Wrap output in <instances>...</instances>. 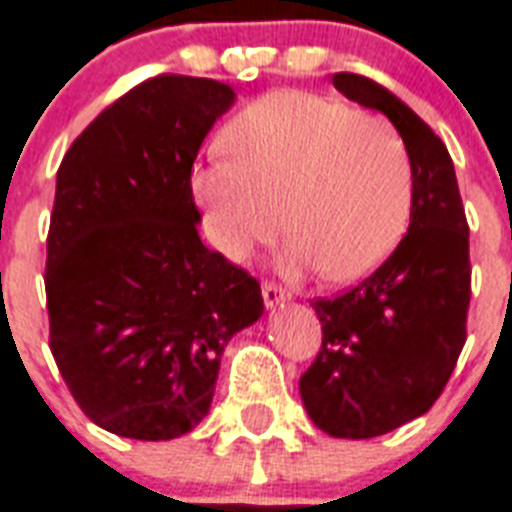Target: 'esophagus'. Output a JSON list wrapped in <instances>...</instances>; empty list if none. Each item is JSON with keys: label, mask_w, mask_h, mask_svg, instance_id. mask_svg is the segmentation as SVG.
Listing matches in <instances>:
<instances>
[{"label": "esophagus", "mask_w": 512, "mask_h": 512, "mask_svg": "<svg viewBox=\"0 0 512 512\" xmlns=\"http://www.w3.org/2000/svg\"><path fill=\"white\" fill-rule=\"evenodd\" d=\"M261 295H264L266 308L282 306V303H285L287 298H290L285 287H280V285H277V282H264V285H261Z\"/></svg>", "instance_id": "34e87169"}]
</instances>
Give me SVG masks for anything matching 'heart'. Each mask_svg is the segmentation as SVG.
Returning <instances> with one entry per match:
<instances>
[{
	"label": "heart",
	"instance_id": "b5f03b06",
	"mask_svg": "<svg viewBox=\"0 0 512 512\" xmlns=\"http://www.w3.org/2000/svg\"><path fill=\"white\" fill-rule=\"evenodd\" d=\"M227 159L193 172L211 240L246 259L280 230L290 266L332 282L371 274L398 248L413 201L411 156L390 120L308 91L251 101L222 135Z\"/></svg>",
	"mask_w": 512,
	"mask_h": 512
}]
</instances>
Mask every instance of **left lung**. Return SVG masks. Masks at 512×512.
I'll return each mask as SVG.
<instances>
[{"label": "left lung", "mask_w": 512, "mask_h": 512, "mask_svg": "<svg viewBox=\"0 0 512 512\" xmlns=\"http://www.w3.org/2000/svg\"><path fill=\"white\" fill-rule=\"evenodd\" d=\"M335 88L398 128L413 172L411 225L390 259L337 298L311 301L322 348L301 377L308 416L329 437L371 439L434 405L466 345L468 222L445 143L408 104L356 73Z\"/></svg>", "instance_id": "8db88e82"}]
</instances>
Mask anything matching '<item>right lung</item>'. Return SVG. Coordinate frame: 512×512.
Here are the masks:
<instances>
[{"label": "right lung", "instance_id": "obj_1", "mask_svg": "<svg viewBox=\"0 0 512 512\" xmlns=\"http://www.w3.org/2000/svg\"><path fill=\"white\" fill-rule=\"evenodd\" d=\"M232 101L219 80L154 75L59 164L49 348L80 411L120 437L188 434L209 413L225 345L264 311L259 282L196 230L190 170Z\"/></svg>", "mask_w": 512, "mask_h": 512}]
</instances>
